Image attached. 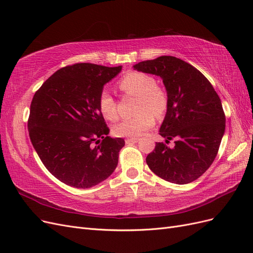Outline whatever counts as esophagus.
Wrapping results in <instances>:
<instances>
[{"instance_id":"obj_1","label":"esophagus","mask_w":253,"mask_h":253,"mask_svg":"<svg viewBox=\"0 0 253 253\" xmlns=\"http://www.w3.org/2000/svg\"><path fill=\"white\" fill-rule=\"evenodd\" d=\"M138 138H126V144H128V143H136V142H138Z\"/></svg>"}]
</instances>
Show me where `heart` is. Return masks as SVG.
Returning a JSON list of instances; mask_svg holds the SVG:
<instances>
[{
    "mask_svg": "<svg viewBox=\"0 0 253 253\" xmlns=\"http://www.w3.org/2000/svg\"><path fill=\"white\" fill-rule=\"evenodd\" d=\"M119 87L126 95L137 98L135 112L138 114L115 125L113 133L117 137L137 138L154 126V114L156 117L164 116L169 99L166 90L156 85L154 77L139 72L127 73L120 80ZM98 106L106 120L115 121L118 118L117 104L106 90H102L99 95Z\"/></svg>",
    "mask_w": 253,
    "mask_h": 253,
    "instance_id": "1",
    "label": "heart"
}]
</instances>
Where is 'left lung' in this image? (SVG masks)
<instances>
[{
  "label": "left lung",
  "instance_id": "1",
  "mask_svg": "<svg viewBox=\"0 0 253 253\" xmlns=\"http://www.w3.org/2000/svg\"><path fill=\"white\" fill-rule=\"evenodd\" d=\"M134 70L159 76L169 104L156 142L147 156L150 169L159 177L177 185L196 180L215 159L226 126L220 99L212 84L194 66L181 59L162 56L135 64Z\"/></svg>",
  "mask_w": 253,
  "mask_h": 253
}]
</instances>
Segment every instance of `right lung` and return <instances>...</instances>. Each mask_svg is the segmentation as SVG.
Segmentation results:
<instances>
[{
    "instance_id": "1",
    "label": "right lung",
    "mask_w": 253,
    "mask_h": 253,
    "mask_svg": "<svg viewBox=\"0 0 253 253\" xmlns=\"http://www.w3.org/2000/svg\"><path fill=\"white\" fill-rule=\"evenodd\" d=\"M122 66L76 63L60 68L36 91L28 132L45 168L57 179L86 189L116 169L122 138H111L99 95Z\"/></svg>"
}]
</instances>
